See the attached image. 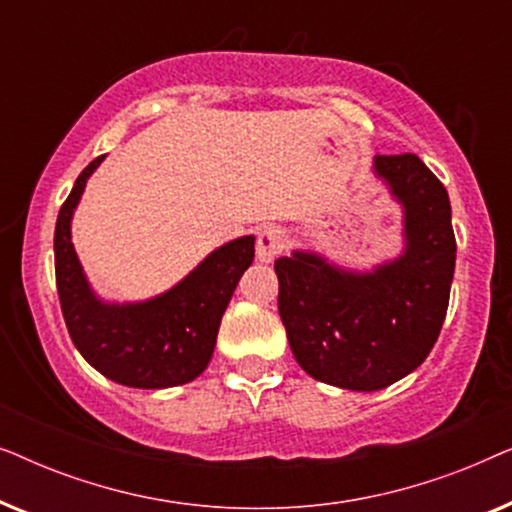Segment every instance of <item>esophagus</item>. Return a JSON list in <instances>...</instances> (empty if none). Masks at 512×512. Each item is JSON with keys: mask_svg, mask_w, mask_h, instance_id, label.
<instances>
[{"mask_svg": "<svg viewBox=\"0 0 512 512\" xmlns=\"http://www.w3.org/2000/svg\"><path fill=\"white\" fill-rule=\"evenodd\" d=\"M284 249V235L279 228H261L256 237V258L261 263H270Z\"/></svg>", "mask_w": 512, "mask_h": 512, "instance_id": "esophagus-1", "label": "esophagus"}]
</instances>
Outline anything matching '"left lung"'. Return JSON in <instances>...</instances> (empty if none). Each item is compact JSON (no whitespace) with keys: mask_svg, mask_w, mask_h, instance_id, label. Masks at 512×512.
Segmentation results:
<instances>
[{"mask_svg":"<svg viewBox=\"0 0 512 512\" xmlns=\"http://www.w3.org/2000/svg\"><path fill=\"white\" fill-rule=\"evenodd\" d=\"M403 209V251L370 270L296 249L275 261L279 317L298 366L352 391L389 387L422 366L443 328L457 261L445 186L415 153L375 156Z\"/></svg>","mask_w":512,"mask_h":512,"instance_id":"left-lung-1","label":"left lung"}]
</instances>
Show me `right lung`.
Here are the masks:
<instances>
[{
  "label": "right lung",
  "mask_w": 512,
  "mask_h": 512,
  "mask_svg": "<svg viewBox=\"0 0 512 512\" xmlns=\"http://www.w3.org/2000/svg\"><path fill=\"white\" fill-rule=\"evenodd\" d=\"M104 156L79 174L55 223V282L74 347L109 380L135 389H167L195 380L214 354L221 317L244 270L254 235L214 249L160 296L109 303L90 286L72 244V216Z\"/></svg>",
  "instance_id": "1"
}]
</instances>
